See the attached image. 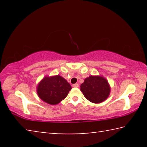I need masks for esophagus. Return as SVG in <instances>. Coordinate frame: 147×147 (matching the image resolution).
<instances>
[{
  "instance_id": "34e87169",
  "label": "esophagus",
  "mask_w": 147,
  "mask_h": 147,
  "mask_svg": "<svg viewBox=\"0 0 147 147\" xmlns=\"http://www.w3.org/2000/svg\"><path fill=\"white\" fill-rule=\"evenodd\" d=\"M78 86H79L78 84H74L73 85V87H74V88H78Z\"/></svg>"
}]
</instances>
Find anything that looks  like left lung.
<instances>
[{
	"instance_id": "left-lung-1",
	"label": "left lung",
	"mask_w": 147,
	"mask_h": 147,
	"mask_svg": "<svg viewBox=\"0 0 147 147\" xmlns=\"http://www.w3.org/2000/svg\"><path fill=\"white\" fill-rule=\"evenodd\" d=\"M80 91L91 102L101 103L110 94L111 87L106 78L101 75H90L80 85Z\"/></svg>"
}]
</instances>
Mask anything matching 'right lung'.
<instances>
[{"mask_svg":"<svg viewBox=\"0 0 147 147\" xmlns=\"http://www.w3.org/2000/svg\"><path fill=\"white\" fill-rule=\"evenodd\" d=\"M72 89L67 81L60 75L45 76L36 88L38 95L42 100L56 105L67 96Z\"/></svg>","mask_w":147,"mask_h":147,"instance_id":"obj_1","label":"right lung"}]
</instances>
